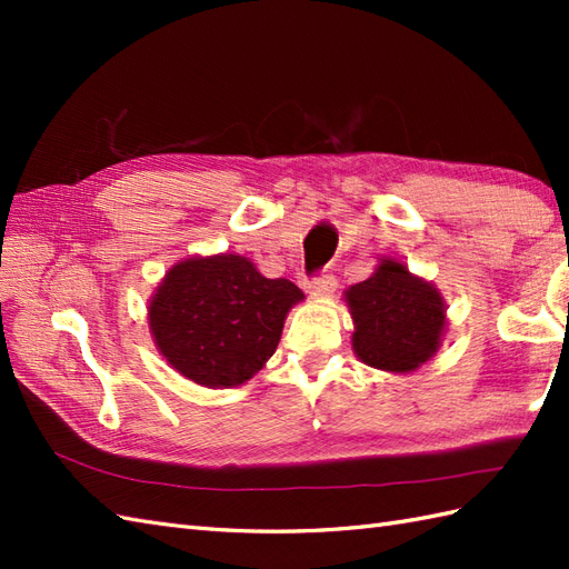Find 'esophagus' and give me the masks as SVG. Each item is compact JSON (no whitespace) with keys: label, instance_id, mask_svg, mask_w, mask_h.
Returning a JSON list of instances; mask_svg holds the SVG:
<instances>
[{"label":"esophagus","instance_id":"34e87169","mask_svg":"<svg viewBox=\"0 0 569 569\" xmlns=\"http://www.w3.org/2000/svg\"><path fill=\"white\" fill-rule=\"evenodd\" d=\"M335 288H337L335 276H332V273H322V276H318V278H312V281L308 283V293H310L312 298L322 300V298H330V296L335 293Z\"/></svg>","mask_w":569,"mask_h":569}]
</instances>
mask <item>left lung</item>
I'll list each match as a JSON object with an SVG mask.
<instances>
[{
	"mask_svg": "<svg viewBox=\"0 0 569 569\" xmlns=\"http://www.w3.org/2000/svg\"><path fill=\"white\" fill-rule=\"evenodd\" d=\"M345 303L355 322L352 349L367 367L410 373L442 345L445 298L403 261L381 257L367 281L347 288Z\"/></svg>",
	"mask_w": 569,
	"mask_h": 569,
	"instance_id": "left-lung-1",
	"label": "left lung"
}]
</instances>
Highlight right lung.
<instances>
[{"label": "right lung", "mask_w": 569, "mask_h": 569, "mask_svg": "<svg viewBox=\"0 0 569 569\" xmlns=\"http://www.w3.org/2000/svg\"><path fill=\"white\" fill-rule=\"evenodd\" d=\"M306 300L288 278H266L239 253L173 263L149 298V330L161 357L204 389H232L276 352L283 322Z\"/></svg>", "instance_id": "right-lung-1"}]
</instances>
